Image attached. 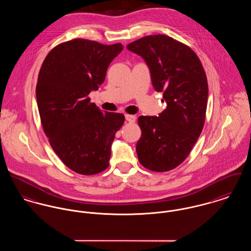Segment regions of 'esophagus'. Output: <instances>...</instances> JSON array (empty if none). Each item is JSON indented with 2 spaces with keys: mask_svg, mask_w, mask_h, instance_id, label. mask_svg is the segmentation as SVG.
Here are the masks:
<instances>
[{
  "mask_svg": "<svg viewBox=\"0 0 251 251\" xmlns=\"http://www.w3.org/2000/svg\"><path fill=\"white\" fill-rule=\"evenodd\" d=\"M126 120L128 122V123H134L136 121V117L133 116V115L126 114Z\"/></svg>",
  "mask_w": 251,
  "mask_h": 251,
  "instance_id": "1",
  "label": "esophagus"
}]
</instances>
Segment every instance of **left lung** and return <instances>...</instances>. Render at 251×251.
I'll list each match as a JSON object with an SVG mask.
<instances>
[{
	"instance_id": "1",
	"label": "left lung",
	"mask_w": 251,
	"mask_h": 251,
	"mask_svg": "<svg viewBox=\"0 0 251 251\" xmlns=\"http://www.w3.org/2000/svg\"><path fill=\"white\" fill-rule=\"evenodd\" d=\"M126 49L145 60L153 88L163 92L167 104L158 116L138 118V159L152 172L171 171L186 159L203 128L208 100L204 69L191 48L167 35L145 36Z\"/></svg>"
}]
</instances>
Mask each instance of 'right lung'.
<instances>
[{
  "label": "right lung",
  "mask_w": 251,
  "mask_h": 251,
  "mask_svg": "<svg viewBox=\"0 0 251 251\" xmlns=\"http://www.w3.org/2000/svg\"><path fill=\"white\" fill-rule=\"evenodd\" d=\"M123 49L121 43L74 39L53 48L40 69L36 100L44 132L57 156L77 174L96 175L109 165L125 116L103 113L88 95L104 81Z\"/></svg>",
  "instance_id": "right-lung-1"
}]
</instances>
